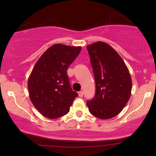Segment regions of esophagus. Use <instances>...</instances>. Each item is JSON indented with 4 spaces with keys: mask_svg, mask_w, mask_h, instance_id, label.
<instances>
[{
    "mask_svg": "<svg viewBox=\"0 0 156 156\" xmlns=\"http://www.w3.org/2000/svg\"><path fill=\"white\" fill-rule=\"evenodd\" d=\"M78 96H79L80 98H82V97L83 96V92H82V91H80V92H78Z\"/></svg>",
    "mask_w": 156,
    "mask_h": 156,
    "instance_id": "34e87169",
    "label": "esophagus"
}]
</instances>
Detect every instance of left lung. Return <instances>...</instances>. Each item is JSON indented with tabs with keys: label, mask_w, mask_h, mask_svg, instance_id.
<instances>
[{
	"label": "left lung",
	"mask_w": 156,
	"mask_h": 156,
	"mask_svg": "<svg viewBox=\"0 0 156 156\" xmlns=\"http://www.w3.org/2000/svg\"><path fill=\"white\" fill-rule=\"evenodd\" d=\"M96 85L95 95L87 102L94 117L108 119L119 114L130 97L132 80L126 64L108 44L87 46Z\"/></svg>",
	"instance_id": "obj_1"
}]
</instances>
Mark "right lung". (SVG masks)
<instances>
[{
    "label": "right lung",
    "mask_w": 156,
    "mask_h": 156,
    "mask_svg": "<svg viewBox=\"0 0 156 156\" xmlns=\"http://www.w3.org/2000/svg\"><path fill=\"white\" fill-rule=\"evenodd\" d=\"M80 47L55 44L41 55L28 80L30 99L39 112L49 119L67 114L78 93L70 87L67 69Z\"/></svg>",
    "instance_id": "obj_1"
}]
</instances>
